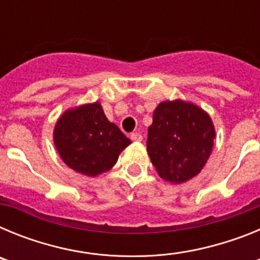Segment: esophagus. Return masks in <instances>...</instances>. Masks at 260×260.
Segmentation results:
<instances>
[{"instance_id":"esophagus-1","label":"esophagus","mask_w":260,"mask_h":260,"mask_svg":"<svg viewBox=\"0 0 260 260\" xmlns=\"http://www.w3.org/2000/svg\"><path fill=\"white\" fill-rule=\"evenodd\" d=\"M143 137H142L141 133H133L132 134V141L133 142H142Z\"/></svg>"}]
</instances>
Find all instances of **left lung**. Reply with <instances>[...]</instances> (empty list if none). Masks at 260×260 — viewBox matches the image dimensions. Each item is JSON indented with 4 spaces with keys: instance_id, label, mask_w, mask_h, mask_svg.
<instances>
[{
    "instance_id": "left-lung-1",
    "label": "left lung",
    "mask_w": 260,
    "mask_h": 260,
    "mask_svg": "<svg viewBox=\"0 0 260 260\" xmlns=\"http://www.w3.org/2000/svg\"><path fill=\"white\" fill-rule=\"evenodd\" d=\"M216 138L210 114L194 103L167 100L153 110L147 152L162 180L182 183L201 173Z\"/></svg>"
}]
</instances>
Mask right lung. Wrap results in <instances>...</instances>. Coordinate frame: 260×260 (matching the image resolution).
Segmentation results:
<instances>
[{
    "label": "right lung",
    "instance_id": "add662e5",
    "mask_svg": "<svg viewBox=\"0 0 260 260\" xmlns=\"http://www.w3.org/2000/svg\"><path fill=\"white\" fill-rule=\"evenodd\" d=\"M53 142L62 161L87 177L112 169L119 153L132 143L107 118L98 102L65 110L54 125Z\"/></svg>",
    "mask_w": 260,
    "mask_h": 260
}]
</instances>
